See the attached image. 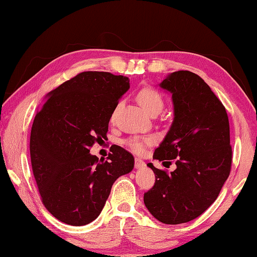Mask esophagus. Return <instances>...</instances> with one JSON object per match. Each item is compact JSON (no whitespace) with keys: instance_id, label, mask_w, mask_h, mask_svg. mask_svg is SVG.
I'll return each instance as SVG.
<instances>
[{"instance_id":"1","label":"esophagus","mask_w":257,"mask_h":257,"mask_svg":"<svg viewBox=\"0 0 257 257\" xmlns=\"http://www.w3.org/2000/svg\"><path fill=\"white\" fill-rule=\"evenodd\" d=\"M144 167H145L144 161H143L142 159H138V158L135 159V168L141 169V168H144Z\"/></svg>"}]
</instances>
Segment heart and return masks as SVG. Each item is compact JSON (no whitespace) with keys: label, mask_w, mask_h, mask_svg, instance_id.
I'll use <instances>...</instances> for the list:
<instances>
[{"label":"heart","mask_w":257,"mask_h":257,"mask_svg":"<svg viewBox=\"0 0 257 257\" xmlns=\"http://www.w3.org/2000/svg\"><path fill=\"white\" fill-rule=\"evenodd\" d=\"M138 101L141 105L145 108L149 113H153L155 111L161 112L164 106V98L163 95L161 94L158 89L154 87L147 86L139 90L138 93ZM155 141L154 137L146 136V137H139V136H133L125 139L124 144L127 147L135 153H143L145 151L147 145L153 144Z\"/></svg>","instance_id":"heart-1"}]
</instances>
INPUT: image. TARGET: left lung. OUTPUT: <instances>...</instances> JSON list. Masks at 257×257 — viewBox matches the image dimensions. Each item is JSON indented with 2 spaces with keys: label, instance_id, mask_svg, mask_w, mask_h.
Masks as SVG:
<instances>
[{
  "label": "left lung",
  "instance_id": "8db88e82",
  "mask_svg": "<svg viewBox=\"0 0 257 257\" xmlns=\"http://www.w3.org/2000/svg\"><path fill=\"white\" fill-rule=\"evenodd\" d=\"M172 93L175 119L153 159L172 162L169 173L147 165L155 184L144 194L147 210L165 224L196 219L210 207L231 171L232 149L227 111L216 95L196 73L172 72L161 82Z\"/></svg>",
  "mask_w": 257,
  "mask_h": 257
}]
</instances>
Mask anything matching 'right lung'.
<instances>
[{"mask_svg": "<svg viewBox=\"0 0 257 257\" xmlns=\"http://www.w3.org/2000/svg\"><path fill=\"white\" fill-rule=\"evenodd\" d=\"M127 77L84 71L47 95L30 133V160L42 203L70 225H85L102 212L112 185L134 168V156L112 145L106 161L89 153L106 138L108 122L129 89Z\"/></svg>", "mask_w": 257, "mask_h": 257, "instance_id": "1", "label": "right lung"}]
</instances>
